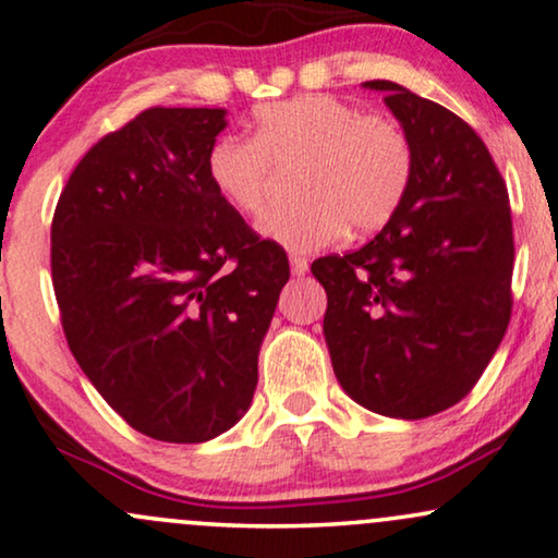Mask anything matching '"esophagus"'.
Masks as SVG:
<instances>
[{"label":"esophagus","mask_w":558,"mask_h":558,"mask_svg":"<svg viewBox=\"0 0 558 558\" xmlns=\"http://www.w3.org/2000/svg\"><path fill=\"white\" fill-rule=\"evenodd\" d=\"M289 269H292L294 277H304V274H307V269H310L307 258H302V256H289Z\"/></svg>","instance_id":"34e87169"}]
</instances>
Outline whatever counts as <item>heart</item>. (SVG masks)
Listing matches in <instances>:
<instances>
[{"instance_id": "obj_1", "label": "heart", "mask_w": 558, "mask_h": 558, "mask_svg": "<svg viewBox=\"0 0 558 558\" xmlns=\"http://www.w3.org/2000/svg\"><path fill=\"white\" fill-rule=\"evenodd\" d=\"M274 162H302V201L271 208L258 231L307 254L330 246L345 228L355 235L380 231L407 197L414 151L396 121L335 96L304 94L256 109L254 136H218L205 174L231 208L258 216L269 201Z\"/></svg>"}]
</instances>
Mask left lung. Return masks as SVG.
Wrapping results in <instances>:
<instances>
[{"mask_svg": "<svg viewBox=\"0 0 558 558\" xmlns=\"http://www.w3.org/2000/svg\"><path fill=\"white\" fill-rule=\"evenodd\" d=\"M409 136L414 172L376 239L323 256L325 342L342 391L393 418L439 414L472 391L510 323L508 187L475 129L393 81H365Z\"/></svg>", "mask_w": 558, "mask_h": 558, "instance_id": "8db88e82", "label": "left lung"}]
</instances>
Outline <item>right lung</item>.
<instances>
[{
	"instance_id": "obj_1",
	"label": "right lung",
	"mask_w": 558,
	"mask_h": 558,
	"mask_svg": "<svg viewBox=\"0 0 558 558\" xmlns=\"http://www.w3.org/2000/svg\"><path fill=\"white\" fill-rule=\"evenodd\" d=\"M226 109H155L106 134L50 231L65 340L96 391L159 441L197 445L246 414L287 254L205 174Z\"/></svg>"
}]
</instances>
